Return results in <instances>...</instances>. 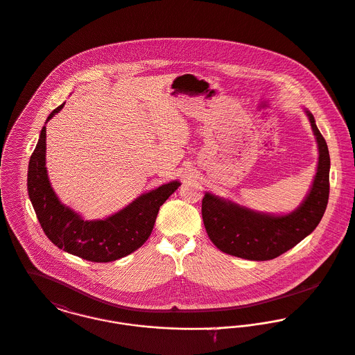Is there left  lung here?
I'll return each instance as SVG.
<instances>
[{
    "instance_id": "obj_1",
    "label": "left lung",
    "mask_w": 355,
    "mask_h": 355,
    "mask_svg": "<svg viewBox=\"0 0 355 355\" xmlns=\"http://www.w3.org/2000/svg\"><path fill=\"white\" fill-rule=\"evenodd\" d=\"M315 135L318 159L302 202L286 214L263 212L229 197L205 192L201 215L207 234L222 252L252 261L272 260L309 236L320 223L329 196V153L313 114L304 107Z\"/></svg>"
}]
</instances>
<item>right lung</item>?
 Wrapping results in <instances>:
<instances>
[{"label": "right lung", "instance_id": "1", "mask_svg": "<svg viewBox=\"0 0 355 355\" xmlns=\"http://www.w3.org/2000/svg\"><path fill=\"white\" fill-rule=\"evenodd\" d=\"M65 103L50 113L44 125L62 110ZM181 182L163 184L132 200L117 212L95 220H85L79 212L55 195L46 167V126L30 158L27 189L37 218L47 238L64 252L94 263H109L137 250L151 236L159 207Z\"/></svg>", "mask_w": 355, "mask_h": 355}]
</instances>
